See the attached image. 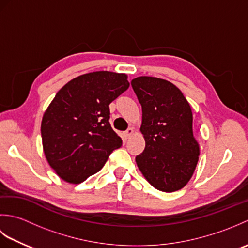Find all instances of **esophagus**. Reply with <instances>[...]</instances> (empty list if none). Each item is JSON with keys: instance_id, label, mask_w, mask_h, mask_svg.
<instances>
[{"instance_id": "esophagus-1", "label": "esophagus", "mask_w": 248, "mask_h": 248, "mask_svg": "<svg viewBox=\"0 0 248 248\" xmlns=\"http://www.w3.org/2000/svg\"><path fill=\"white\" fill-rule=\"evenodd\" d=\"M133 133H134L133 128H129L127 131H125V132L123 133V135H124V139H129V138H131V136L133 135Z\"/></svg>"}]
</instances>
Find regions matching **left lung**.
Returning a JSON list of instances; mask_svg holds the SVG:
<instances>
[{
	"label": "left lung",
	"instance_id": "obj_1",
	"mask_svg": "<svg viewBox=\"0 0 248 248\" xmlns=\"http://www.w3.org/2000/svg\"><path fill=\"white\" fill-rule=\"evenodd\" d=\"M131 85L141 105L140 132L146 143L136 164L159 191L181 189L192 178L200 152L191 107L180 89L163 78L139 77Z\"/></svg>",
	"mask_w": 248,
	"mask_h": 248
}]
</instances>
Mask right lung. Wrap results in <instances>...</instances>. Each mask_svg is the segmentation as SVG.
<instances>
[{
  "mask_svg": "<svg viewBox=\"0 0 248 248\" xmlns=\"http://www.w3.org/2000/svg\"><path fill=\"white\" fill-rule=\"evenodd\" d=\"M128 76L94 71L62 86L46 109L41 139L57 176L78 184L98 172L123 140L109 124V103L127 91Z\"/></svg>",
  "mask_w": 248,
  "mask_h": 248,
  "instance_id": "right-lung-1",
  "label": "right lung"
}]
</instances>
